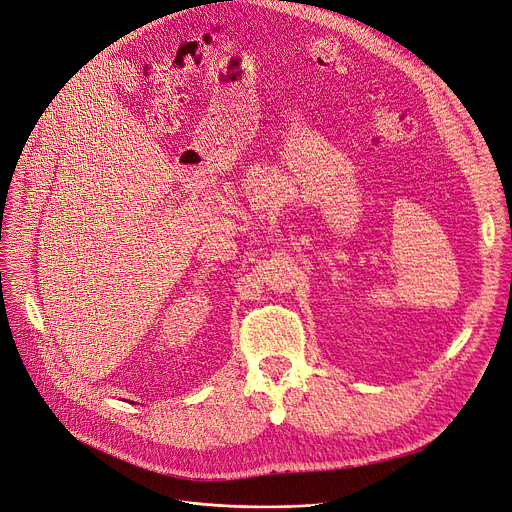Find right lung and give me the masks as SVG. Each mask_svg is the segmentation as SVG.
<instances>
[{"label":"right lung","mask_w":512,"mask_h":512,"mask_svg":"<svg viewBox=\"0 0 512 512\" xmlns=\"http://www.w3.org/2000/svg\"><path fill=\"white\" fill-rule=\"evenodd\" d=\"M132 404H134V402H132Z\"/></svg>","instance_id":"right-lung-1"}]
</instances>
